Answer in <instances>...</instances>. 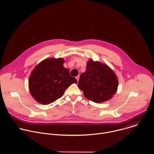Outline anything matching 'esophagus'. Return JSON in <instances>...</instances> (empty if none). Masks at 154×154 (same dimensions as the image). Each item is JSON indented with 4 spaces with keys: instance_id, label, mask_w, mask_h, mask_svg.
<instances>
[{
    "instance_id": "esophagus-1",
    "label": "esophagus",
    "mask_w": 154,
    "mask_h": 154,
    "mask_svg": "<svg viewBox=\"0 0 154 154\" xmlns=\"http://www.w3.org/2000/svg\"><path fill=\"white\" fill-rule=\"evenodd\" d=\"M79 79H80V76H79V75H77V76L76 77V79H77V82H79Z\"/></svg>"
}]
</instances>
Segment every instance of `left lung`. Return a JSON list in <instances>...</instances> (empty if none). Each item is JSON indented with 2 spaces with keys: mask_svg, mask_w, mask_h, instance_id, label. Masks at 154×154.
Returning <instances> with one entry per match:
<instances>
[{
  "mask_svg": "<svg viewBox=\"0 0 154 154\" xmlns=\"http://www.w3.org/2000/svg\"><path fill=\"white\" fill-rule=\"evenodd\" d=\"M78 86L85 97L96 103L110 100L117 91L118 79L105 63L89 60L86 69L80 76Z\"/></svg>",
  "mask_w": 154,
  "mask_h": 154,
  "instance_id": "left-lung-1",
  "label": "left lung"
}]
</instances>
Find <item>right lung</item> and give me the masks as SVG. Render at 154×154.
<instances>
[{
  "instance_id": "add662e5",
  "label": "right lung",
  "mask_w": 154,
  "mask_h": 154,
  "mask_svg": "<svg viewBox=\"0 0 154 154\" xmlns=\"http://www.w3.org/2000/svg\"><path fill=\"white\" fill-rule=\"evenodd\" d=\"M62 58H49L41 61L32 71L29 88L38 103L48 105L61 97L68 88L77 80L63 66Z\"/></svg>"
}]
</instances>
